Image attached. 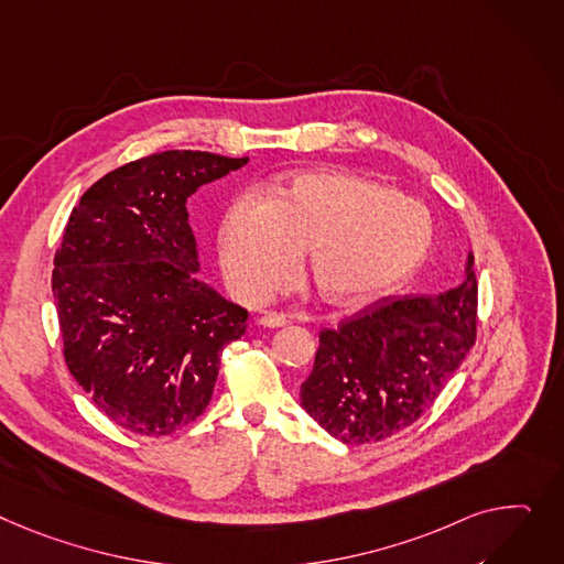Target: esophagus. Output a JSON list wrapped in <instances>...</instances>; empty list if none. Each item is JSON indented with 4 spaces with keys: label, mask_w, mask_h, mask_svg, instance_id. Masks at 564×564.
<instances>
[{
    "label": "esophagus",
    "mask_w": 564,
    "mask_h": 564,
    "mask_svg": "<svg viewBox=\"0 0 564 564\" xmlns=\"http://www.w3.org/2000/svg\"><path fill=\"white\" fill-rule=\"evenodd\" d=\"M260 326L265 328H281L288 324V317L285 315H279V313H262L260 319H258Z\"/></svg>",
    "instance_id": "obj_1"
}]
</instances>
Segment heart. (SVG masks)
<instances>
[{"mask_svg": "<svg viewBox=\"0 0 564 564\" xmlns=\"http://www.w3.org/2000/svg\"><path fill=\"white\" fill-rule=\"evenodd\" d=\"M422 204L386 185L337 172H302L274 199L249 191L231 202L217 231L224 279L249 302L283 288L311 249V276L328 304L377 299L431 249Z\"/></svg>", "mask_w": 564, "mask_h": 564, "instance_id": "b5f03b06", "label": "heart"}]
</instances>
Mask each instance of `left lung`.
Instances as JSON below:
<instances>
[{
  "label": "left lung",
  "mask_w": 564,
  "mask_h": 564,
  "mask_svg": "<svg viewBox=\"0 0 564 564\" xmlns=\"http://www.w3.org/2000/svg\"><path fill=\"white\" fill-rule=\"evenodd\" d=\"M474 253L465 281L437 296L381 299L319 333L308 415L345 444L386 440L415 424L463 365L476 340Z\"/></svg>",
  "instance_id": "8db88e82"
}]
</instances>
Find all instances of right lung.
<instances>
[{"instance_id":"obj_1","label":"right lung","mask_w":564,"mask_h":564,"mask_svg":"<svg viewBox=\"0 0 564 564\" xmlns=\"http://www.w3.org/2000/svg\"><path fill=\"white\" fill-rule=\"evenodd\" d=\"M249 159L172 149L90 185L65 224L52 292L63 356L104 415L147 437L206 410L247 311L197 279L185 202Z\"/></svg>"}]
</instances>
